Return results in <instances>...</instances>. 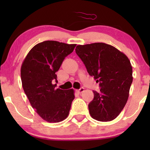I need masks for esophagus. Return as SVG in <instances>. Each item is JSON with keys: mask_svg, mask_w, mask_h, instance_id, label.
Wrapping results in <instances>:
<instances>
[{"mask_svg": "<svg viewBox=\"0 0 150 150\" xmlns=\"http://www.w3.org/2000/svg\"><path fill=\"white\" fill-rule=\"evenodd\" d=\"M84 91H85V89H84L83 87H81V89H79V90H77V91L79 92V93H83V92Z\"/></svg>", "mask_w": 150, "mask_h": 150, "instance_id": "esophagus-1", "label": "esophagus"}]
</instances>
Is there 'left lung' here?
<instances>
[{
  "mask_svg": "<svg viewBox=\"0 0 150 150\" xmlns=\"http://www.w3.org/2000/svg\"><path fill=\"white\" fill-rule=\"evenodd\" d=\"M75 50L89 74L100 83V92L93 91V100L88 106L91 117L100 122L115 120L128 99L133 79L130 60L104 43L78 45Z\"/></svg>",
  "mask_w": 150,
  "mask_h": 150,
  "instance_id": "obj_1",
  "label": "left lung"
}]
</instances>
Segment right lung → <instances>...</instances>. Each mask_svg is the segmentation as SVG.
Instances as JSON below:
<instances>
[{
	"label": "right lung",
	"instance_id": "right-lung-1",
	"mask_svg": "<svg viewBox=\"0 0 150 150\" xmlns=\"http://www.w3.org/2000/svg\"><path fill=\"white\" fill-rule=\"evenodd\" d=\"M76 46L45 41L33 47L22 62L20 74L24 93L37 113L49 123L66 119L74 99L73 89H56L52 83L57 82L55 73Z\"/></svg>",
	"mask_w": 150,
	"mask_h": 150
}]
</instances>
